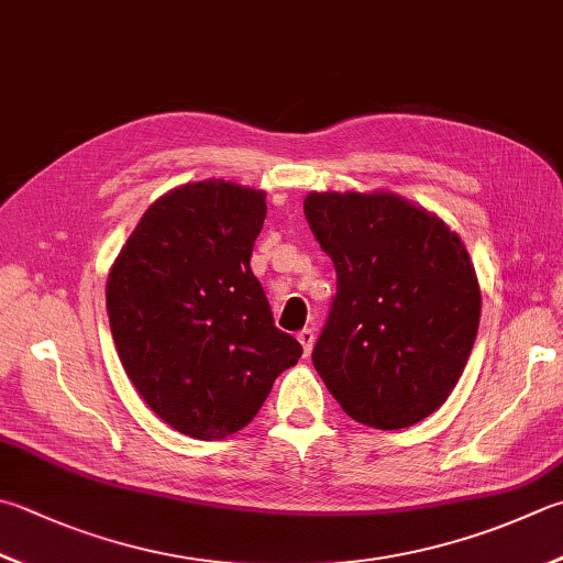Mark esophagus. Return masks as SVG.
<instances>
[{"label": "esophagus", "instance_id": "esophagus-1", "mask_svg": "<svg viewBox=\"0 0 563 563\" xmlns=\"http://www.w3.org/2000/svg\"><path fill=\"white\" fill-rule=\"evenodd\" d=\"M299 343H301V347H303V353L309 355L311 353V347H313V343H316V333H313V328H303V331H299Z\"/></svg>", "mask_w": 563, "mask_h": 563}]
</instances>
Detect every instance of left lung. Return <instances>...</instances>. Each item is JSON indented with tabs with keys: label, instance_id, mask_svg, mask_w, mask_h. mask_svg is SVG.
Listing matches in <instances>:
<instances>
[{
	"label": "left lung",
	"instance_id": "1",
	"mask_svg": "<svg viewBox=\"0 0 563 563\" xmlns=\"http://www.w3.org/2000/svg\"><path fill=\"white\" fill-rule=\"evenodd\" d=\"M303 213L338 274L316 373L365 427L407 429L431 417L459 385L481 323L463 240L389 190H313Z\"/></svg>",
	"mask_w": 563,
	"mask_h": 563
}]
</instances>
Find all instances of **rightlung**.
Masks as SVG:
<instances>
[{
	"label": "right lung",
	"mask_w": 563,
	"mask_h": 563,
	"mask_svg": "<svg viewBox=\"0 0 563 563\" xmlns=\"http://www.w3.org/2000/svg\"><path fill=\"white\" fill-rule=\"evenodd\" d=\"M267 194L222 178L146 208L108 274L117 355L158 419L200 441L254 419L303 347L274 325L250 269Z\"/></svg>",
	"instance_id": "right-lung-1"
}]
</instances>
